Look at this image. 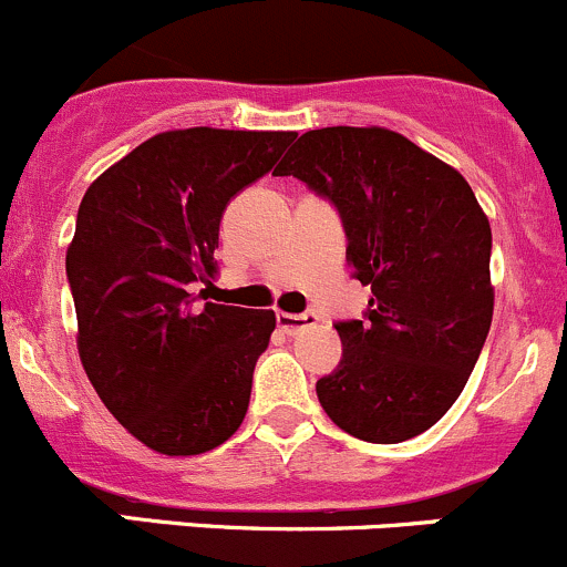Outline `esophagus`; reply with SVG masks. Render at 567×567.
I'll return each mask as SVG.
<instances>
[{
	"label": "esophagus",
	"instance_id": "34e87169",
	"mask_svg": "<svg viewBox=\"0 0 567 567\" xmlns=\"http://www.w3.org/2000/svg\"><path fill=\"white\" fill-rule=\"evenodd\" d=\"M318 323L316 312H305V316H293V312H277V326L285 331V334H299V331L312 329Z\"/></svg>",
	"mask_w": 567,
	"mask_h": 567
}]
</instances>
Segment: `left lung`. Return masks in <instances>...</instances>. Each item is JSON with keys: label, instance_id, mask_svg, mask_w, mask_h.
<instances>
[{"label": "left lung", "instance_id": "1", "mask_svg": "<svg viewBox=\"0 0 567 567\" xmlns=\"http://www.w3.org/2000/svg\"><path fill=\"white\" fill-rule=\"evenodd\" d=\"M274 175L329 199L364 320L334 323L342 359L316 384L351 436L398 444L436 425L472 375L494 318L491 225L458 169L390 128L307 131Z\"/></svg>", "mask_w": 567, "mask_h": 567}]
</instances>
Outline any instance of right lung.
Instances as JSON below:
<instances>
[{
	"mask_svg": "<svg viewBox=\"0 0 567 567\" xmlns=\"http://www.w3.org/2000/svg\"><path fill=\"white\" fill-rule=\"evenodd\" d=\"M293 131L151 136L84 194L65 255L84 373L114 420L162 455L225 444L249 409L274 310L205 301L227 203L277 164ZM203 296V290H199Z\"/></svg>",
	"mask_w": 567,
	"mask_h": 567,
	"instance_id": "add662e5",
	"label": "right lung"
}]
</instances>
